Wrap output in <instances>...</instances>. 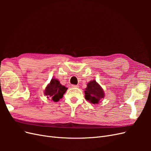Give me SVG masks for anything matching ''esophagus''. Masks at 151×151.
<instances>
[{
	"label": "esophagus",
	"instance_id": "obj_1",
	"mask_svg": "<svg viewBox=\"0 0 151 151\" xmlns=\"http://www.w3.org/2000/svg\"><path fill=\"white\" fill-rule=\"evenodd\" d=\"M72 88H79V86L78 85H72Z\"/></svg>",
	"mask_w": 151,
	"mask_h": 151
}]
</instances>
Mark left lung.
<instances>
[{"instance_id": "obj_1", "label": "left lung", "mask_w": 151, "mask_h": 151, "mask_svg": "<svg viewBox=\"0 0 151 151\" xmlns=\"http://www.w3.org/2000/svg\"><path fill=\"white\" fill-rule=\"evenodd\" d=\"M84 92L86 99L93 104H98L104 96L103 89L94 80L88 84Z\"/></svg>"}]
</instances>
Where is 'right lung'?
<instances>
[{
  "instance_id": "1",
  "label": "right lung",
  "mask_w": 151,
  "mask_h": 151,
  "mask_svg": "<svg viewBox=\"0 0 151 151\" xmlns=\"http://www.w3.org/2000/svg\"><path fill=\"white\" fill-rule=\"evenodd\" d=\"M67 89V88L61 85L57 79H52L45 89V94L48 98L52 99L55 102H57L63 97Z\"/></svg>"
}]
</instances>
